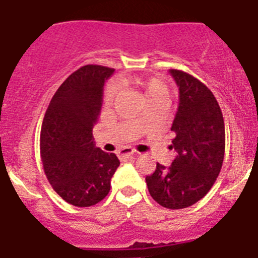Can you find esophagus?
Returning a JSON list of instances; mask_svg holds the SVG:
<instances>
[{"label": "esophagus", "instance_id": "esophagus-1", "mask_svg": "<svg viewBox=\"0 0 258 258\" xmlns=\"http://www.w3.org/2000/svg\"><path fill=\"white\" fill-rule=\"evenodd\" d=\"M135 154H136V152H135L134 149H131V148H122V149L118 150V155L122 158L131 157V155H135Z\"/></svg>", "mask_w": 258, "mask_h": 258}]
</instances>
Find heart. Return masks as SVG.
I'll return each mask as SVG.
<instances>
[{
  "instance_id": "1",
  "label": "heart",
  "mask_w": 258,
  "mask_h": 258,
  "mask_svg": "<svg viewBox=\"0 0 258 258\" xmlns=\"http://www.w3.org/2000/svg\"><path fill=\"white\" fill-rule=\"evenodd\" d=\"M141 87L145 90V94L148 96L149 103H154V101L161 100H168L169 99V90L168 86L163 82L162 80L157 77H150L148 80H144L140 82ZM120 92V85L118 81H109L105 85L104 89L103 99L104 103L112 104L113 101L117 99V96Z\"/></svg>"
}]
</instances>
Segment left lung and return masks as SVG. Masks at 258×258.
<instances>
[{
  "label": "left lung",
  "instance_id": "left-lung-1",
  "mask_svg": "<svg viewBox=\"0 0 258 258\" xmlns=\"http://www.w3.org/2000/svg\"><path fill=\"white\" fill-rule=\"evenodd\" d=\"M180 92L171 131L169 149L177 155L169 167L157 163L145 181L150 196L162 207L186 208L211 190L221 171L225 154V124L216 97L207 86L177 69L169 71Z\"/></svg>",
  "mask_w": 258,
  "mask_h": 258
}]
</instances>
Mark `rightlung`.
<instances>
[{
    "label": "right lung",
    "instance_id": "1",
    "mask_svg": "<svg viewBox=\"0 0 258 258\" xmlns=\"http://www.w3.org/2000/svg\"><path fill=\"white\" fill-rule=\"evenodd\" d=\"M113 72L94 64L81 67L60 85L43 118L39 150L46 177L76 207L103 201L119 166L117 155L96 148L92 136L104 82Z\"/></svg>",
    "mask_w": 258,
    "mask_h": 258
}]
</instances>
